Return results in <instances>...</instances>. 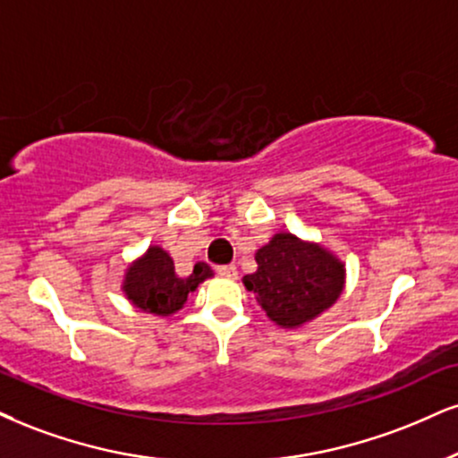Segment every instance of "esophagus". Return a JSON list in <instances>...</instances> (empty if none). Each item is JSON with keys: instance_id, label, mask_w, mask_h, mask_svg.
<instances>
[{"instance_id": "1", "label": "esophagus", "mask_w": 458, "mask_h": 458, "mask_svg": "<svg viewBox=\"0 0 458 458\" xmlns=\"http://www.w3.org/2000/svg\"><path fill=\"white\" fill-rule=\"evenodd\" d=\"M216 274L225 276V278H235V276H238V267H235V265H218Z\"/></svg>"}]
</instances>
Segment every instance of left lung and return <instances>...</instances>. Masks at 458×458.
Here are the masks:
<instances>
[{"label": "left lung", "mask_w": 458, "mask_h": 458, "mask_svg": "<svg viewBox=\"0 0 458 458\" xmlns=\"http://www.w3.org/2000/svg\"><path fill=\"white\" fill-rule=\"evenodd\" d=\"M257 272L244 276V286L259 306L284 329L306 325L337 301L346 269L323 246L276 233L257 250Z\"/></svg>", "instance_id": "8db88e82"}]
</instances>
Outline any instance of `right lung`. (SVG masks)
Here are the masks:
<instances>
[{
    "label": "right lung",
    "mask_w": 458,
    "mask_h": 458,
    "mask_svg": "<svg viewBox=\"0 0 458 458\" xmlns=\"http://www.w3.org/2000/svg\"><path fill=\"white\" fill-rule=\"evenodd\" d=\"M212 269L206 263H195L189 278H180L172 257L159 246H150L142 259L127 269L123 291L135 308L157 316H169L184 306L189 293L199 282L210 278Z\"/></svg>",
    "instance_id": "1"
}]
</instances>
